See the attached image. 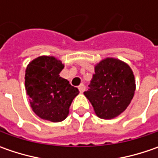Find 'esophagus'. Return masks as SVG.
<instances>
[{"mask_svg":"<svg viewBox=\"0 0 158 158\" xmlns=\"http://www.w3.org/2000/svg\"><path fill=\"white\" fill-rule=\"evenodd\" d=\"M78 89H79V90H80V92L82 93L84 90H85V86H84V84H80L79 86H78Z\"/></svg>","mask_w":158,"mask_h":158,"instance_id":"34e87169","label":"esophagus"}]
</instances>
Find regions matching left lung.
<instances>
[{
	"label": "left lung",
	"instance_id": "obj_1",
	"mask_svg": "<svg viewBox=\"0 0 158 158\" xmlns=\"http://www.w3.org/2000/svg\"><path fill=\"white\" fill-rule=\"evenodd\" d=\"M83 92L98 117L111 119L121 114L135 95V80L128 64L115 58H106L95 66V74Z\"/></svg>",
	"mask_w": 158,
	"mask_h": 158
}]
</instances>
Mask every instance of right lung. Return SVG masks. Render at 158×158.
Wrapping results in <instances>:
<instances>
[{
	"label": "right lung",
	"mask_w": 158,
	"mask_h": 158,
	"mask_svg": "<svg viewBox=\"0 0 158 158\" xmlns=\"http://www.w3.org/2000/svg\"><path fill=\"white\" fill-rule=\"evenodd\" d=\"M64 64L53 56H40L28 64L25 89L31 107L40 118L52 122L62 121L69 113L78 89L60 76Z\"/></svg>",
	"instance_id": "add662e5"
}]
</instances>
